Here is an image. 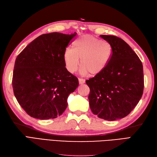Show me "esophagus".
<instances>
[{
    "label": "esophagus",
    "mask_w": 157,
    "mask_h": 157,
    "mask_svg": "<svg viewBox=\"0 0 157 157\" xmlns=\"http://www.w3.org/2000/svg\"><path fill=\"white\" fill-rule=\"evenodd\" d=\"M78 80H79V84H83V83H85V79H82V78H79V79H78Z\"/></svg>",
    "instance_id": "34e87169"
}]
</instances>
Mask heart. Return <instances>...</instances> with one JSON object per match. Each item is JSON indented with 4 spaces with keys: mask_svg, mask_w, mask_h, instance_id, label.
<instances>
[{
    "mask_svg": "<svg viewBox=\"0 0 157 157\" xmlns=\"http://www.w3.org/2000/svg\"><path fill=\"white\" fill-rule=\"evenodd\" d=\"M112 47L110 43L92 35H83L73 43V49L67 48L63 53V61L67 70L74 73L79 65L81 74L90 76L100 74L110 63Z\"/></svg>",
    "mask_w": 157,
    "mask_h": 157,
    "instance_id": "heart-1",
    "label": "heart"
}]
</instances>
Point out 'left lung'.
Masks as SVG:
<instances>
[{
    "mask_svg": "<svg viewBox=\"0 0 157 157\" xmlns=\"http://www.w3.org/2000/svg\"><path fill=\"white\" fill-rule=\"evenodd\" d=\"M100 37L110 43V63L100 74L86 81L90 89V107L100 118L113 121L124 118L143 96V63L127 43L114 35Z\"/></svg>",
    "mask_w": 157,
    "mask_h": 157,
    "instance_id": "8db88e82",
    "label": "left lung"
}]
</instances>
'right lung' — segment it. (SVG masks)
<instances>
[{"mask_svg":"<svg viewBox=\"0 0 157 157\" xmlns=\"http://www.w3.org/2000/svg\"><path fill=\"white\" fill-rule=\"evenodd\" d=\"M76 34L56 32L41 35L17 57L13 92L21 106L31 117L56 118L66 109L68 96L79 82L65 67L63 53Z\"/></svg>","mask_w":157,"mask_h":157,"instance_id":"1","label":"right lung"}]
</instances>
